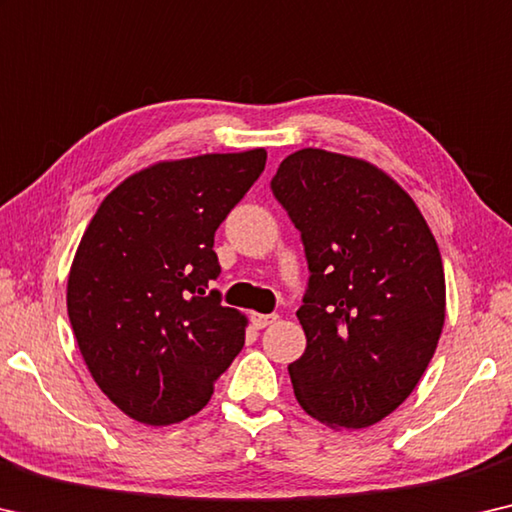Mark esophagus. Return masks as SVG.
I'll use <instances>...</instances> for the list:
<instances>
[{"label": "esophagus", "mask_w": 512, "mask_h": 512, "mask_svg": "<svg viewBox=\"0 0 512 512\" xmlns=\"http://www.w3.org/2000/svg\"><path fill=\"white\" fill-rule=\"evenodd\" d=\"M277 313H251V325L256 329H265L267 325H272V322H277Z\"/></svg>", "instance_id": "1"}]
</instances>
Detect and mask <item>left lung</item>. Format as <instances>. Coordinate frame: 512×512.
<instances>
[{"mask_svg": "<svg viewBox=\"0 0 512 512\" xmlns=\"http://www.w3.org/2000/svg\"><path fill=\"white\" fill-rule=\"evenodd\" d=\"M272 192L300 229L309 290L304 355L288 366L302 410L336 430L389 416L426 373L446 316L439 247L412 196L359 157L302 148Z\"/></svg>", "mask_w": 512, "mask_h": 512, "instance_id": "8db88e82", "label": "left lung"}]
</instances>
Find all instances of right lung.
I'll use <instances>...</instances> for the list:
<instances>
[{"instance_id":"add662e5","label":"right lung","mask_w":512,"mask_h":512,"mask_svg":"<svg viewBox=\"0 0 512 512\" xmlns=\"http://www.w3.org/2000/svg\"><path fill=\"white\" fill-rule=\"evenodd\" d=\"M265 148L164 160L105 196L68 274V318L100 391L130 419L171 426L201 412L245 345L247 318L219 302L215 231Z\"/></svg>"}]
</instances>
